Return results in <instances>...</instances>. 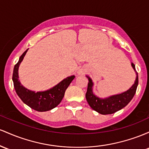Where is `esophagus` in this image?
Wrapping results in <instances>:
<instances>
[{
  "mask_svg": "<svg viewBox=\"0 0 149 149\" xmlns=\"http://www.w3.org/2000/svg\"><path fill=\"white\" fill-rule=\"evenodd\" d=\"M83 73H84L83 71L81 70H79V71H78V74H83Z\"/></svg>",
  "mask_w": 149,
  "mask_h": 149,
  "instance_id": "34e87169",
  "label": "esophagus"
}]
</instances>
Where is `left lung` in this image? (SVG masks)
I'll list each match as a JSON object with an SVG mask.
<instances>
[{"label": "left lung", "mask_w": 149, "mask_h": 149, "mask_svg": "<svg viewBox=\"0 0 149 149\" xmlns=\"http://www.w3.org/2000/svg\"><path fill=\"white\" fill-rule=\"evenodd\" d=\"M132 66L136 74L134 84L129 88L127 91L120 93V94L113 95V96H109L106 98H100L93 94L92 91L93 85L92 80L89 77L86 76L88 79V83L87 91L86 93V98L88 105L91 106L93 110L102 115L113 114L115 112L121 110L131 101L136 93L139 83L138 73L135 69V65L133 63H132Z\"/></svg>", "instance_id": "left-lung-1"}]
</instances>
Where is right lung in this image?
<instances>
[{
	"label": "right lung",
	"instance_id": "add662e5",
	"mask_svg": "<svg viewBox=\"0 0 149 149\" xmlns=\"http://www.w3.org/2000/svg\"><path fill=\"white\" fill-rule=\"evenodd\" d=\"M27 51L28 49L23 53V54L19 58V61L14 67L13 81L15 89L17 94L20 98L22 101L31 108L38 112L50 111L59 105L64 97L67 88L69 86L70 83L74 79L75 77L74 75L68 77L58 84L54 87L50 88L47 91H38V92L30 91L24 87L18 79L19 66Z\"/></svg>",
	"mask_w": 149,
	"mask_h": 149
}]
</instances>
